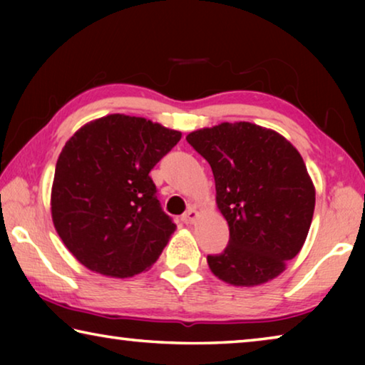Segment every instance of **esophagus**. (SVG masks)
<instances>
[{
	"label": "esophagus",
	"mask_w": 365,
	"mask_h": 365,
	"mask_svg": "<svg viewBox=\"0 0 365 365\" xmlns=\"http://www.w3.org/2000/svg\"><path fill=\"white\" fill-rule=\"evenodd\" d=\"M196 217H197L196 209H195V207H188L187 212H185V214L182 215V222H183V224H187V225H188V224H193Z\"/></svg>",
	"instance_id": "obj_1"
}]
</instances>
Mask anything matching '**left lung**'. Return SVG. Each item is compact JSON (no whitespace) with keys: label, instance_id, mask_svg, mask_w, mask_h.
<instances>
[{"label":"left lung","instance_id":"left-lung-1","mask_svg":"<svg viewBox=\"0 0 365 365\" xmlns=\"http://www.w3.org/2000/svg\"><path fill=\"white\" fill-rule=\"evenodd\" d=\"M187 141L211 165L230 230L227 248L207 256L212 274L235 287L275 279L301 251L316 206L301 154L280 133L250 122L201 128Z\"/></svg>","mask_w":365,"mask_h":365}]
</instances>
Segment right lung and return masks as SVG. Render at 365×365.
<instances>
[{"label": "right lung", "instance_id": "add662e5", "mask_svg": "<svg viewBox=\"0 0 365 365\" xmlns=\"http://www.w3.org/2000/svg\"><path fill=\"white\" fill-rule=\"evenodd\" d=\"M182 133L143 117L86 123L59 154L51 190L56 232L86 269L125 279L156 262L175 224L150 177Z\"/></svg>", "mask_w": 365, "mask_h": 365}]
</instances>
